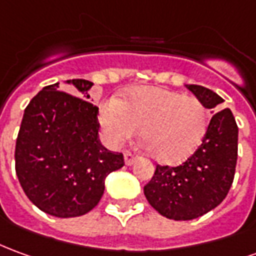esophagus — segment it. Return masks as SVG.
<instances>
[{
  "label": "esophagus",
  "mask_w": 256,
  "mask_h": 256,
  "mask_svg": "<svg viewBox=\"0 0 256 256\" xmlns=\"http://www.w3.org/2000/svg\"><path fill=\"white\" fill-rule=\"evenodd\" d=\"M136 159H137V156H136L134 154H132V152L124 154V164H126L128 166L133 165L134 162H136Z\"/></svg>",
  "instance_id": "1"
}]
</instances>
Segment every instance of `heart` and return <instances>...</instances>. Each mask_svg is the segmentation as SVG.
<instances>
[{
  "label": "heart",
  "mask_w": 256,
  "mask_h": 256,
  "mask_svg": "<svg viewBox=\"0 0 256 256\" xmlns=\"http://www.w3.org/2000/svg\"><path fill=\"white\" fill-rule=\"evenodd\" d=\"M98 119L114 146L141 130L144 146L164 164L190 156L208 128V110L201 100L156 87L136 88L123 100H105L100 105Z\"/></svg>",
  "instance_id": "obj_1"
}]
</instances>
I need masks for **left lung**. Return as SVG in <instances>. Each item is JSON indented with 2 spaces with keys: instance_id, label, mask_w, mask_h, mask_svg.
Wrapping results in <instances>:
<instances>
[{
  "instance_id": "1",
  "label": "left lung",
  "mask_w": 256,
  "mask_h": 256,
  "mask_svg": "<svg viewBox=\"0 0 256 256\" xmlns=\"http://www.w3.org/2000/svg\"><path fill=\"white\" fill-rule=\"evenodd\" d=\"M187 88L208 110L220 108L223 98L206 87ZM238 128L228 108L214 114L201 146L178 166L156 165L152 178L144 186L146 201L162 216L191 220L216 208L232 187L237 165Z\"/></svg>"
}]
</instances>
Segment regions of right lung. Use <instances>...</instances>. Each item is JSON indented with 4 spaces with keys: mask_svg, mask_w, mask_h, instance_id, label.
<instances>
[{
    "mask_svg": "<svg viewBox=\"0 0 256 256\" xmlns=\"http://www.w3.org/2000/svg\"><path fill=\"white\" fill-rule=\"evenodd\" d=\"M76 97L47 86L23 114L15 146L16 176L36 206L56 218H74L97 206L105 178L124 165L122 152L100 141L98 106L87 98L92 83L68 80Z\"/></svg>",
    "mask_w": 256,
    "mask_h": 256,
    "instance_id": "right-lung-1",
    "label": "right lung"
}]
</instances>
